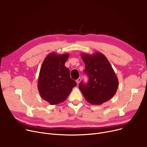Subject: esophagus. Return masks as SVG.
I'll return each mask as SVG.
<instances>
[{
  "label": "esophagus",
  "instance_id": "34e87169",
  "mask_svg": "<svg viewBox=\"0 0 147 147\" xmlns=\"http://www.w3.org/2000/svg\"><path fill=\"white\" fill-rule=\"evenodd\" d=\"M80 81H81V78H79L78 80H76V82H77V83H78V84H79Z\"/></svg>",
  "mask_w": 147,
  "mask_h": 147
}]
</instances>
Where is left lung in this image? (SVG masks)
Segmentation results:
<instances>
[{
  "instance_id": "left-lung-1",
  "label": "left lung",
  "mask_w": 147,
  "mask_h": 147,
  "mask_svg": "<svg viewBox=\"0 0 147 147\" xmlns=\"http://www.w3.org/2000/svg\"><path fill=\"white\" fill-rule=\"evenodd\" d=\"M85 64V73L89 82L79 84L81 90L86 101L93 105H101L110 100L115 94L119 81L110 62L100 52L92 55L81 53Z\"/></svg>"
}]
</instances>
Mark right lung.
<instances>
[{
	"label": "right lung",
	"mask_w": 147,
	"mask_h": 147,
	"mask_svg": "<svg viewBox=\"0 0 147 147\" xmlns=\"http://www.w3.org/2000/svg\"><path fill=\"white\" fill-rule=\"evenodd\" d=\"M69 53H51L42 63L38 78L37 87L42 98L51 105L64 102L77 83L70 78L65 66Z\"/></svg>",
	"instance_id": "obj_1"
}]
</instances>
